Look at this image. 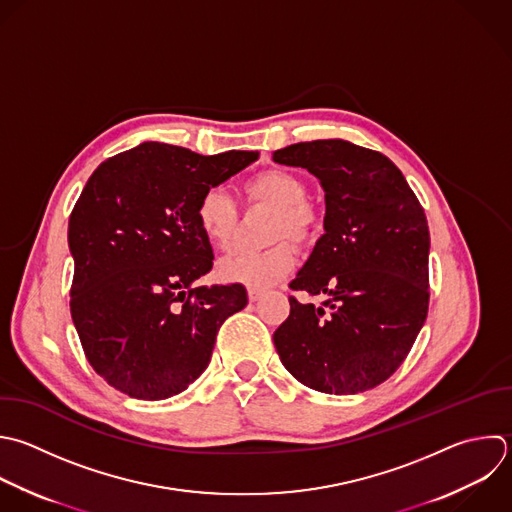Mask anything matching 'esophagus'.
<instances>
[{"mask_svg": "<svg viewBox=\"0 0 512 512\" xmlns=\"http://www.w3.org/2000/svg\"><path fill=\"white\" fill-rule=\"evenodd\" d=\"M262 298V290H256V288H250L248 290V300L250 302H258Z\"/></svg>", "mask_w": 512, "mask_h": 512, "instance_id": "esophagus-1", "label": "esophagus"}]
</instances>
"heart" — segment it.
I'll use <instances>...</instances> for the list:
<instances>
[{
    "label": "heart",
    "instance_id": "obj_1",
    "mask_svg": "<svg viewBox=\"0 0 512 512\" xmlns=\"http://www.w3.org/2000/svg\"><path fill=\"white\" fill-rule=\"evenodd\" d=\"M242 194L248 204L272 208L266 238L276 244L262 252L222 256L216 264V276L226 284L268 288L286 278L296 266V250L288 240L296 244L312 242L320 216L316 206L306 200L304 180L282 168L256 174L242 186ZM196 220L216 248H226L238 226V208L222 188H210L196 204Z\"/></svg>",
    "mask_w": 512,
    "mask_h": 512
}]
</instances>
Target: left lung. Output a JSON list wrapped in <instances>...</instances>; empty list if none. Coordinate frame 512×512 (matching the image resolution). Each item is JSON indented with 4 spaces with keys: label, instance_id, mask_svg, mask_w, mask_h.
Listing matches in <instances>:
<instances>
[{
    "label": "left lung",
    "instance_id": "obj_1",
    "mask_svg": "<svg viewBox=\"0 0 512 512\" xmlns=\"http://www.w3.org/2000/svg\"><path fill=\"white\" fill-rule=\"evenodd\" d=\"M272 160L308 170L324 190V234L290 288L328 296L322 306L290 298L276 352L308 388L370 390L396 372L426 320L424 210L384 154L346 140L292 144Z\"/></svg>",
    "mask_w": 512,
    "mask_h": 512
}]
</instances>
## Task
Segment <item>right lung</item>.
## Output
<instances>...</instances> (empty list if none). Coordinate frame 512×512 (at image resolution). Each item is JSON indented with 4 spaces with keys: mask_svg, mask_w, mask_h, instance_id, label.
<instances>
[{
    "mask_svg": "<svg viewBox=\"0 0 512 512\" xmlns=\"http://www.w3.org/2000/svg\"><path fill=\"white\" fill-rule=\"evenodd\" d=\"M258 156L144 142L82 190L68 226L72 320L92 368L130 398L184 392L208 368L222 322L248 304L240 284L194 286L214 260L196 204Z\"/></svg>",
    "mask_w": 512,
    "mask_h": 512,
    "instance_id": "add662e5",
    "label": "right lung"
}]
</instances>
